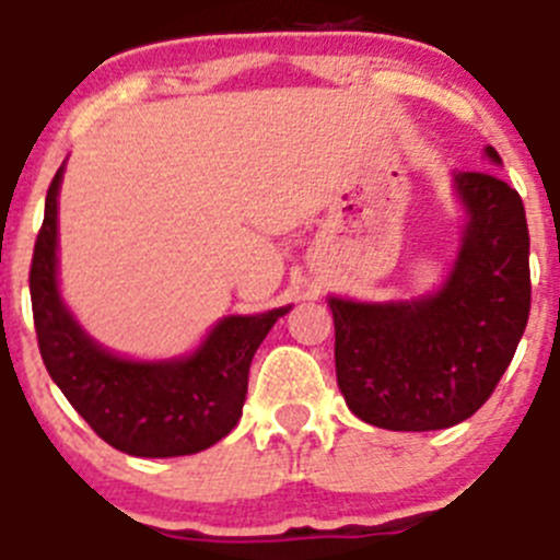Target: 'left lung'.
Masks as SVG:
<instances>
[{
    "label": "left lung",
    "instance_id": "obj_1",
    "mask_svg": "<svg viewBox=\"0 0 560 560\" xmlns=\"http://www.w3.org/2000/svg\"><path fill=\"white\" fill-rule=\"evenodd\" d=\"M489 162L500 164L494 148ZM465 236L436 294L404 302L329 296L335 374L360 420L390 431L462 423L509 369L530 313L523 197L494 173H454Z\"/></svg>",
    "mask_w": 560,
    "mask_h": 560
}]
</instances>
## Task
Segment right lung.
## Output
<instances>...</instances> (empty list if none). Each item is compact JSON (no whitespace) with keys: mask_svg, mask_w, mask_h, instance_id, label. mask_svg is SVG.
<instances>
[{"mask_svg":"<svg viewBox=\"0 0 560 560\" xmlns=\"http://www.w3.org/2000/svg\"><path fill=\"white\" fill-rule=\"evenodd\" d=\"M60 180L62 167L46 195L30 266L32 316L46 371L112 448L148 459L211 448L242 418L249 363L266 332L291 307L222 318L203 343L178 360L140 363L112 354L79 327L57 285Z\"/></svg>","mask_w":560,"mask_h":560,"instance_id":"obj_1","label":"right lung"}]
</instances>
